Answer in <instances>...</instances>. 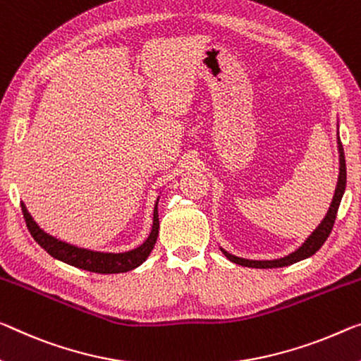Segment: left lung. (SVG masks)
<instances>
[{"instance_id": "obj_1", "label": "left lung", "mask_w": 361, "mask_h": 361, "mask_svg": "<svg viewBox=\"0 0 361 361\" xmlns=\"http://www.w3.org/2000/svg\"><path fill=\"white\" fill-rule=\"evenodd\" d=\"M337 148H339V177H337V185H336V192L334 197H332L331 207L328 209V213L321 221L319 226L307 237L300 247L297 248L295 252H292L289 255L282 258H276V259H247V258H240L235 257L229 252H226L223 247L221 252L224 253V257L227 259H231L232 263L240 264V266H248V268H259V269H268V268H284V266H290L297 262H302V259H307L314 255L316 252L323 247V243L326 242V238L329 237L332 226H334L336 216H337V209H339L341 200L343 197V192H345V185H347V168H345V157H343V148L339 138V126H337Z\"/></svg>"}]
</instances>
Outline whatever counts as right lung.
I'll list each match as a JSON object with an SVG mask.
<instances>
[{
  "label": "right lung",
  "mask_w": 361,
  "mask_h": 361,
  "mask_svg": "<svg viewBox=\"0 0 361 361\" xmlns=\"http://www.w3.org/2000/svg\"><path fill=\"white\" fill-rule=\"evenodd\" d=\"M158 200H159V195L157 198V202H154L152 231H149V235L145 238V242L140 243V245L135 248H132V250L119 252V253L90 250V248L77 247V245H72L69 242L61 240V238L48 234L47 231H43L42 227L37 224V221L32 218V214L29 213V209H27L24 202L20 203V207L32 237L35 238L38 245L45 248V252L51 255L53 258H56L66 264L74 266V268L90 271V273L118 274V273H127V271L138 268V266L148 258V255L152 253L154 243H157L158 231H159Z\"/></svg>",
  "instance_id": "add662e5"
}]
</instances>
